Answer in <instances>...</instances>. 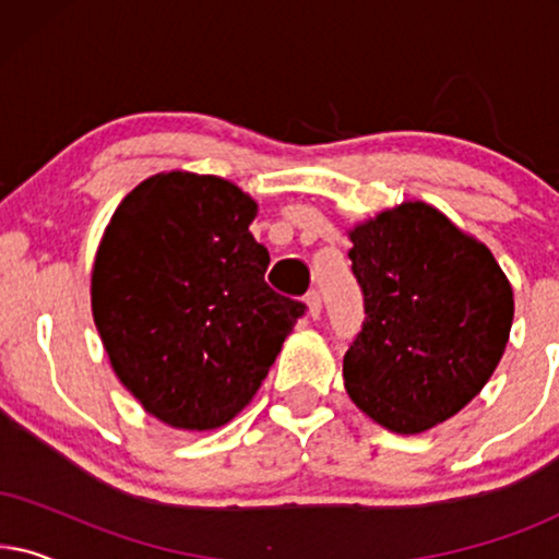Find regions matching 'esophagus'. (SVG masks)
I'll use <instances>...</instances> for the list:
<instances>
[{"mask_svg": "<svg viewBox=\"0 0 559 559\" xmlns=\"http://www.w3.org/2000/svg\"><path fill=\"white\" fill-rule=\"evenodd\" d=\"M305 305H308V316L312 320L320 318V310H323V300H320L318 289H310V293L305 295Z\"/></svg>", "mask_w": 559, "mask_h": 559, "instance_id": "obj_1", "label": "esophagus"}]
</instances>
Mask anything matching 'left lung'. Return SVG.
Masks as SVG:
<instances>
[{
	"label": "left lung",
	"instance_id": "1",
	"mask_svg": "<svg viewBox=\"0 0 559 559\" xmlns=\"http://www.w3.org/2000/svg\"><path fill=\"white\" fill-rule=\"evenodd\" d=\"M364 323L343 356L350 400L415 435L476 396L507 348L514 295L491 251L427 203H402L350 231Z\"/></svg>",
	"mask_w": 559,
	"mask_h": 559
}]
</instances>
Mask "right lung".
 Returning <instances> with one entry per match:
<instances>
[{
  "instance_id": "obj_1",
  "label": "right lung",
  "mask_w": 559,
  "mask_h": 559,
  "mask_svg": "<svg viewBox=\"0 0 559 559\" xmlns=\"http://www.w3.org/2000/svg\"><path fill=\"white\" fill-rule=\"evenodd\" d=\"M254 216L234 182L163 173L119 203L98 247L91 308L111 369L180 430L239 415L308 310L264 282Z\"/></svg>"
}]
</instances>
